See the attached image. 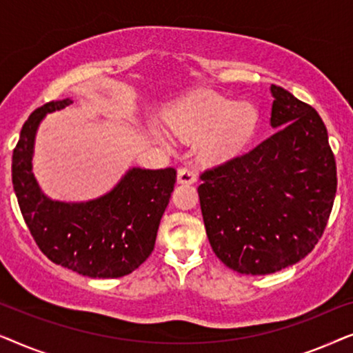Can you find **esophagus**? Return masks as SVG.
<instances>
[{"label": "esophagus", "mask_w": 353, "mask_h": 353, "mask_svg": "<svg viewBox=\"0 0 353 353\" xmlns=\"http://www.w3.org/2000/svg\"><path fill=\"white\" fill-rule=\"evenodd\" d=\"M176 181L180 183V185H192V183L196 181L194 170H192V168H188V167L178 168Z\"/></svg>", "instance_id": "obj_1"}]
</instances>
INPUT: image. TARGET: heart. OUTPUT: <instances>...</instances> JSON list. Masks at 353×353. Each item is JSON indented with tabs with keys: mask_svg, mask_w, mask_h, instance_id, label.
Wrapping results in <instances>:
<instances>
[{
	"mask_svg": "<svg viewBox=\"0 0 353 353\" xmlns=\"http://www.w3.org/2000/svg\"><path fill=\"white\" fill-rule=\"evenodd\" d=\"M172 132L186 141L201 139V156L210 163H223L238 157L252 139L259 125V110L248 101L226 98L214 91H196L176 101L167 110ZM154 137L165 143L159 130Z\"/></svg>",
	"mask_w": 353,
	"mask_h": 353,
	"instance_id": "heart-1",
	"label": "heart"
}]
</instances>
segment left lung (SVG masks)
Wrapping results in <instances>:
<instances>
[{"mask_svg": "<svg viewBox=\"0 0 353 353\" xmlns=\"http://www.w3.org/2000/svg\"><path fill=\"white\" fill-rule=\"evenodd\" d=\"M270 91L276 132L202 173L197 188L212 250L243 274L279 272L310 254L336 197V161L321 117L281 86Z\"/></svg>", "mask_w": 353, "mask_h": 353, "instance_id": "left-lung-1", "label": "left lung"}]
</instances>
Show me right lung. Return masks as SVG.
Instances as JSON below:
<instances>
[{
    "label": "right lung",
    "instance_id": "1",
    "mask_svg": "<svg viewBox=\"0 0 353 353\" xmlns=\"http://www.w3.org/2000/svg\"><path fill=\"white\" fill-rule=\"evenodd\" d=\"M74 101H51L30 114L12 152V185L30 233L51 262L90 278H120L154 250L159 223L175 186V168L132 167L105 194L83 202L54 201L33 175L35 137L46 114Z\"/></svg>",
    "mask_w": 353,
    "mask_h": 353
}]
</instances>
